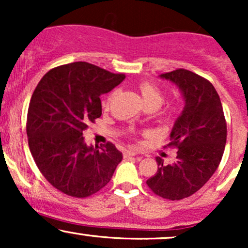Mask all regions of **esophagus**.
<instances>
[{"label":"esophagus","instance_id":"34e87169","mask_svg":"<svg viewBox=\"0 0 248 248\" xmlns=\"http://www.w3.org/2000/svg\"><path fill=\"white\" fill-rule=\"evenodd\" d=\"M136 154L138 153H136L135 150L130 149V150H126V152H124V156H126V157H130V156H135Z\"/></svg>","mask_w":248,"mask_h":248}]
</instances>
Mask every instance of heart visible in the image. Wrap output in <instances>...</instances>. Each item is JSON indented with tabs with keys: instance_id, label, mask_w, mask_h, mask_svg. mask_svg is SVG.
Returning <instances> with one entry per match:
<instances>
[{
	"instance_id": "b5f03b06",
	"label": "heart",
	"mask_w": 248,
	"mask_h": 248,
	"mask_svg": "<svg viewBox=\"0 0 248 248\" xmlns=\"http://www.w3.org/2000/svg\"><path fill=\"white\" fill-rule=\"evenodd\" d=\"M139 90H140L142 96H143V100L147 104V106H157L160 107L161 104L163 102V98L164 94L162 92V90L157 85H155L154 82L150 81H142L139 84ZM115 92H113L112 94L109 95L107 100V105H109V102L112 101L113 96H114ZM169 113H173L177 112V107L176 106H170L168 108Z\"/></svg>"
}]
</instances>
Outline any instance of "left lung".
Instances as JSON below:
<instances>
[{
	"instance_id": "1",
	"label": "left lung",
	"mask_w": 248,
	"mask_h": 248,
	"mask_svg": "<svg viewBox=\"0 0 248 248\" xmlns=\"http://www.w3.org/2000/svg\"><path fill=\"white\" fill-rule=\"evenodd\" d=\"M161 77L181 88L186 107L164 147L177 149L176 160L164 164L156 157L157 171L147 186L162 198L181 201L203 187L219 167L226 144V120L220 98L207 79L184 69Z\"/></svg>"
}]
</instances>
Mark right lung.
<instances>
[{"mask_svg":"<svg viewBox=\"0 0 248 248\" xmlns=\"http://www.w3.org/2000/svg\"><path fill=\"white\" fill-rule=\"evenodd\" d=\"M124 77L76 62L50 70L33 91L27 118L31 155L45 179L65 195L86 198L100 191L121 162L112 142L87 147L82 133L101 116L100 96Z\"/></svg>","mask_w":248,"mask_h":248,"instance_id":"obj_1","label":"right lung"}]
</instances>
